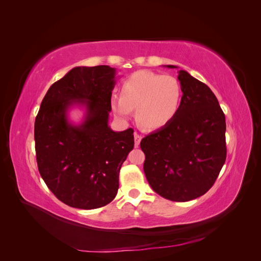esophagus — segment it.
I'll use <instances>...</instances> for the list:
<instances>
[{
  "label": "esophagus",
  "instance_id": "esophagus-1",
  "mask_svg": "<svg viewBox=\"0 0 261 261\" xmlns=\"http://www.w3.org/2000/svg\"><path fill=\"white\" fill-rule=\"evenodd\" d=\"M134 138H135V147L137 148L139 146V144H140L141 138H143V137H141V135H139L138 133L135 132V133H134Z\"/></svg>",
  "mask_w": 261,
  "mask_h": 261
}]
</instances>
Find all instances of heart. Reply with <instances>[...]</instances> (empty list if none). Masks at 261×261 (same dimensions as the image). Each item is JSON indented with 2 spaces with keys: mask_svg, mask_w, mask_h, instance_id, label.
Returning <instances> with one entry per match:
<instances>
[{
  "mask_svg": "<svg viewBox=\"0 0 261 261\" xmlns=\"http://www.w3.org/2000/svg\"><path fill=\"white\" fill-rule=\"evenodd\" d=\"M120 92L121 97L111 99L113 112L128 118L136 109L139 125L147 129L168 125L180 107L181 88L176 78L150 70H139L126 78Z\"/></svg>",
  "mask_w": 261,
  "mask_h": 261,
  "instance_id": "heart-1",
  "label": "heart"
}]
</instances>
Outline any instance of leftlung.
<instances>
[{"mask_svg":"<svg viewBox=\"0 0 261 261\" xmlns=\"http://www.w3.org/2000/svg\"><path fill=\"white\" fill-rule=\"evenodd\" d=\"M175 68L174 65H168ZM175 117L141 139L149 185L165 199L184 202L206 194L226 159L225 115L209 87L179 70Z\"/></svg>","mask_w":261,"mask_h":261,"instance_id":"1","label":"left lung"}]
</instances>
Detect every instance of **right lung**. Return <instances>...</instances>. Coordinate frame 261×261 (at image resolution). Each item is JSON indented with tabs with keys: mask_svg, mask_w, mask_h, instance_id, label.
<instances>
[{
	"mask_svg": "<svg viewBox=\"0 0 261 261\" xmlns=\"http://www.w3.org/2000/svg\"><path fill=\"white\" fill-rule=\"evenodd\" d=\"M115 69L78 66L45 93L35 121L38 170L55 197L73 208L96 209L117 194L118 173L134 148V129L108 125ZM73 104L86 107L81 125L68 122Z\"/></svg>",
	"mask_w": 261,
	"mask_h": 261,
	"instance_id": "obj_1",
	"label": "right lung"
}]
</instances>
